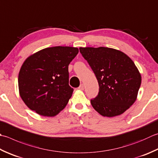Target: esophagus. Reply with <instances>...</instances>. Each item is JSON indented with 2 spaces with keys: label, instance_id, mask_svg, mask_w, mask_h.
Instances as JSON below:
<instances>
[{
  "label": "esophagus",
  "instance_id": "34e87169",
  "mask_svg": "<svg viewBox=\"0 0 158 158\" xmlns=\"http://www.w3.org/2000/svg\"><path fill=\"white\" fill-rule=\"evenodd\" d=\"M78 88H79V89H80V90H83V89H84V85H83V83H81Z\"/></svg>",
  "mask_w": 158,
  "mask_h": 158
}]
</instances>
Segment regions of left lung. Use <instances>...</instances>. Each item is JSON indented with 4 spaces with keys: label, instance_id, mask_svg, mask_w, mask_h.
<instances>
[{
    "label": "left lung",
    "instance_id": "obj_1",
    "mask_svg": "<svg viewBox=\"0 0 158 158\" xmlns=\"http://www.w3.org/2000/svg\"><path fill=\"white\" fill-rule=\"evenodd\" d=\"M98 80L99 92L90 102L101 116L120 115L134 103L141 84V75L124 52L107 47H80Z\"/></svg>",
    "mask_w": 158,
    "mask_h": 158
}]
</instances>
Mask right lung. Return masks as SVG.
I'll list each match as a JSON object with an SVG mask.
<instances>
[{"label":"right lung","mask_w":158,"mask_h":158,"mask_svg":"<svg viewBox=\"0 0 158 158\" xmlns=\"http://www.w3.org/2000/svg\"><path fill=\"white\" fill-rule=\"evenodd\" d=\"M78 52V48L59 46L26 59L18 75V88L30 110L52 117L64 109L74 90L69 84V65Z\"/></svg>","instance_id":"right-lung-1"}]
</instances>
